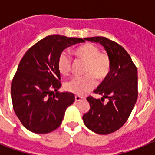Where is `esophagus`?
<instances>
[{
  "label": "esophagus",
  "instance_id": "34e87169",
  "mask_svg": "<svg viewBox=\"0 0 155 155\" xmlns=\"http://www.w3.org/2000/svg\"><path fill=\"white\" fill-rule=\"evenodd\" d=\"M82 99H83V97H80V96H75V101L76 102L80 101H81Z\"/></svg>",
  "mask_w": 155,
  "mask_h": 155
}]
</instances>
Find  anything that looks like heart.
Instances as JSON below:
<instances>
[{
  "label": "heart",
  "instance_id": "b5f03b06",
  "mask_svg": "<svg viewBox=\"0 0 155 155\" xmlns=\"http://www.w3.org/2000/svg\"><path fill=\"white\" fill-rule=\"evenodd\" d=\"M80 58L87 61L84 76H75L66 84V88L74 94L84 95L97 84V78L102 80L107 78L111 70V60L106 53H101L97 46L87 43L76 49ZM58 68L62 75H67L71 71L72 60L67 51L60 54L58 59Z\"/></svg>",
  "mask_w": 155,
  "mask_h": 155
}]
</instances>
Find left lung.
<instances>
[{"label": "left lung", "instance_id": "left-lung-1", "mask_svg": "<svg viewBox=\"0 0 155 155\" xmlns=\"http://www.w3.org/2000/svg\"><path fill=\"white\" fill-rule=\"evenodd\" d=\"M84 40L99 42L111 60L109 75L94 92L101 99L88 97L90 109L83 116L84 125L99 134H108L119 130L126 122L137 95V70L131 57L120 45L104 37L86 38ZM104 99L108 102L104 103Z\"/></svg>", "mask_w": 155, "mask_h": 155}]
</instances>
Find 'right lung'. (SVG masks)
I'll use <instances>...</instances> for the list:
<instances>
[{
	"mask_svg": "<svg viewBox=\"0 0 155 155\" xmlns=\"http://www.w3.org/2000/svg\"><path fill=\"white\" fill-rule=\"evenodd\" d=\"M84 42L82 38L50 35L25 52L12 80L11 98L16 115L28 130L47 134L61 125L75 96L58 92L61 87L58 57L67 47Z\"/></svg>",
	"mask_w": 155,
	"mask_h": 155,
	"instance_id": "add662e5",
	"label": "right lung"
}]
</instances>
